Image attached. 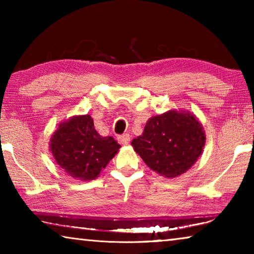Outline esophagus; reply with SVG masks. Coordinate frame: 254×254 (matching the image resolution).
<instances>
[{
    "label": "esophagus",
    "mask_w": 254,
    "mask_h": 254,
    "mask_svg": "<svg viewBox=\"0 0 254 254\" xmlns=\"http://www.w3.org/2000/svg\"><path fill=\"white\" fill-rule=\"evenodd\" d=\"M130 134H127V133H124V134H122V135H120L119 137H118V140H119V142L121 143V144H123V145H126V144H128L130 143Z\"/></svg>",
    "instance_id": "34e87169"
}]
</instances>
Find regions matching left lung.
Segmentation results:
<instances>
[{
  "instance_id": "1",
  "label": "left lung",
  "mask_w": 254,
  "mask_h": 254,
  "mask_svg": "<svg viewBox=\"0 0 254 254\" xmlns=\"http://www.w3.org/2000/svg\"><path fill=\"white\" fill-rule=\"evenodd\" d=\"M205 139L203 127L194 114L171 110L149 119L142 135L131 144L150 169L175 178L197 161Z\"/></svg>"
}]
</instances>
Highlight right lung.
I'll use <instances>...</instances> for the list:
<instances>
[{"mask_svg": "<svg viewBox=\"0 0 254 254\" xmlns=\"http://www.w3.org/2000/svg\"><path fill=\"white\" fill-rule=\"evenodd\" d=\"M120 148L114 137L98 134L91 115L60 123L50 139V151L60 168L84 182L97 178Z\"/></svg>", "mask_w": 254, "mask_h": 254, "instance_id": "obj_1", "label": "right lung"}]
</instances>
